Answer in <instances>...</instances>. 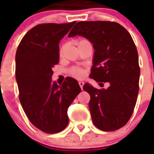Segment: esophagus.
<instances>
[{
    "mask_svg": "<svg viewBox=\"0 0 154 154\" xmlns=\"http://www.w3.org/2000/svg\"><path fill=\"white\" fill-rule=\"evenodd\" d=\"M79 84L80 87H81V89H82V88H83V85H84V82H82V81L79 82Z\"/></svg>",
    "mask_w": 154,
    "mask_h": 154,
    "instance_id": "esophagus-1",
    "label": "esophagus"
}]
</instances>
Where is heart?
Here are the masks:
<instances>
[{
  "label": "heart",
  "instance_id": "1",
  "mask_svg": "<svg viewBox=\"0 0 154 154\" xmlns=\"http://www.w3.org/2000/svg\"><path fill=\"white\" fill-rule=\"evenodd\" d=\"M88 42H89V41L85 40V39H82V40L79 41L78 46L80 44H82V43ZM65 45H62L61 46L60 49H59V56L62 57V55H63V53H64V51H65ZM85 69L79 67V66H73V67H72L70 69H69V73H70L72 76H74V77L78 79L82 78V77L84 76V75H85Z\"/></svg>",
  "mask_w": 154,
  "mask_h": 154
}]
</instances>
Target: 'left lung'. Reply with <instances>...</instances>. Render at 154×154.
<instances>
[{
	"label": "left lung",
	"instance_id": "left-lung-1",
	"mask_svg": "<svg viewBox=\"0 0 154 154\" xmlns=\"http://www.w3.org/2000/svg\"><path fill=\"white\" fill-rule=\"evenodd\" d=\"M77 35L93 44L89 77L101 87L104 82L109 85L100 89L89 84L83 85L90 95L92 122L103 131L119 130L131 117L138 96L140 69L135 43L127 30L113 21H79L68 37Z\"/></svg>",
	"mask_w": 154,
	"mask_h": 154
}]
</instances>
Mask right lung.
Listing matches in <instances>:
<instances>
[{"label":"right lung","instance_id":"obj_1","mask_svg":"<svg viewBox=\"0 0 154 154\" xmlns=\"http://www.w3.org/2000/svg\"><path fill=\"white\" fill-rule=\"evenodd\" d=\"M75 22L38 24L23 37L16 52L19 100L30 122L46 133L67 126L68 109L81 92L70 77L61 85L51 82L52 68L59 62V42Z\"/></svg>","mask_w":154,"mask_h":154}]
</instances>
